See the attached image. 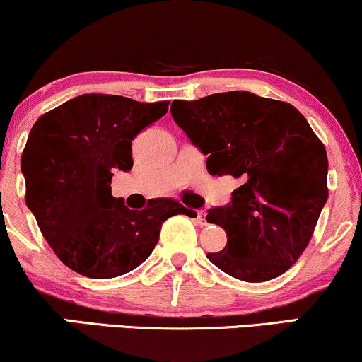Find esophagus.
<instances>
[{"label": "esophagus", "mask_w": 362, "mask_h": 362, "mask_svg": "<svg viewBox=\"0 0 362 362\" xmlns=\"http://www.w3.org/2000/svg\"><path fill=\"white\" fill-rule=\"evenodd\" d=\"M205 210H197V223H200V226H204L205 223Z\"/></svg>", "instance_id": "esophagus-1"}]
</instances>
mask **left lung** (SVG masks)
<instances>
[{"instance_id":"left-lung-1","label":"left lung","mask_w":362,"mask_h":362,"mask_svg":"<svg viewBox=\"0 0 362 362\" xmlns=\"http://www.w3.org/2000/svg\"><path fill=\"white\" fill-rule=\"evenodd\" d=\"M173 120L207 157L210 175L240 187L227 207L210 209L227 245L207 259L245 282L279 277L309 245L327 200V153L291 103L227 91L170 107Z\"/></svg>"}]
</instances>
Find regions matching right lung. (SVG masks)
<instances>
[{"instance_id": "add662e5", "label": "right lung", "mask_w": 362, "mask_h": 362, "mask_svg": "<svg viewBox=\"0 0 362 362\" xmlns=\"http://www.w3.org/2000/svg\"><path fill=\"white\" fill-rule=\"evenodd\" d=\"M168 103L80 95L31 128L21 155L25 202L71 271L90 279L123 276L148 259L167 218L197 215L172 199L130 210L112 195L113 172L134 167L132 140L165 115Z\"/></svg>"}]
</instances>
